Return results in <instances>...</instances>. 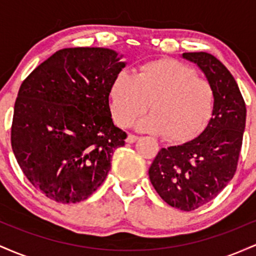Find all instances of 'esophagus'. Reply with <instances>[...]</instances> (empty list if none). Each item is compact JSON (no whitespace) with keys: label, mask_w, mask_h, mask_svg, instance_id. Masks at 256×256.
<instances>
[{"label":"esophagus","mask_w":256,"mask_h":256,"mask_svg":"<svg viewBox=\"0 0 256 256\" xmlns=\"http://www.w3.org/2000/svg\"><path fill=\"white\" fill-rule=\"evenodd\" d=\"M138 138H140V137L136 136V134H128V138H126V142H128V143H134L138 140Z\"/></svg>","instance_id":"obj_1"}]
</instances>
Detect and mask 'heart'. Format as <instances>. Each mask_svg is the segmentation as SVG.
Listing matches in <instances>:
<instances>
[{"instance_id":"obj_1","label":"heart","mask_w":256,"mask_h":256,"mask_svg":"<svg viewBox=\"0 0 256 256\" xmlns=\"http://www.w3.org/2000/svg\"><path fill=\"white\" fill-rule=\"evenodd\" d=\"M110 110L119 126H130L146 113L136 128L164 134L174 142L198 136L210 122L216 95L207 79L196 77L192 67L172 58L148 62L134 77L122 72L110 90Z\"/></svg>"}]
</instances>
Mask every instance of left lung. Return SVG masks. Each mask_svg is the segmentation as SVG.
I'll return each instance as SVG.
<instances>
[{
  "label": "left lung",
  "mask_w": 256,
  "mask_h": 256,
  "mask_svg": "<svg viewBox=\"0 0 256 256\" xmlns=\"http://www.w3.org/2000/svg\"><path fill=\"white\" fill-rule=\"evenodd\" d=\"M198 64L216 95L210 122L189 142L161 148L149 167V179L160 198L185 212L212 201L234 178L242 146L246 110L228 68L208 52H184Z\"/></svg>",
  "instance_id": "left-lung-1"
}]
</instances>
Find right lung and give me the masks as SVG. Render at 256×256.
Segmentation results:
<instances>
[{
    "label": "right lung",
    "instance_id": "obj_1",
    "mask_svg": "<svg viewBox=\"0 0 256 256\" xmlns=\"http://www.w3.org/2000/svg\"><path fill=\"white\" fill-rule=\"evenodd\" d=\"M108 48H66L22 82L12 148L34 188L61 204L88 198L104 182L126 134L112 119L110 90L126 66Z\"/></svg>",
    "mask_w": 256,
    "mask_h": 256
}]
</instances>
